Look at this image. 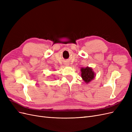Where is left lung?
Wrapping results in <instances>:
<instances>
[{
  "instance_id": "left-lung-1",
  "label": "left lung",
  "mask_w": 132,
  "mask_h": 132,
  "mask_svg": "<svg viewBox=\"0 0 132 132\" xmlns=\"http://www.w3.org/2000/svg\"><path fill=\"white\" fill-rule=\"evenodd\" d=\"M81 78L86 84H88L95 78V74L93 71L92 68L87 67L86 68H81Z\"/></svg>"
}]
</instances>
